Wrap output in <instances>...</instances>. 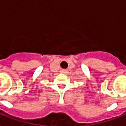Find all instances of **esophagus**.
<instances>
[{"instance_id":"34e87169","label":"esophagus","mask_w":126,"mask_h":126,"mask_svg":"<svg viewBox=\"0 0 126 126\" xmlns=\"http://www.w3.org/2000/svg\"><path fill=\"white\" fill-rule=\"evenodd\" d=\"M61 73H63V74H66V73H67L68 70L67 69H61Z\"/></svg>"}]
</instances>
